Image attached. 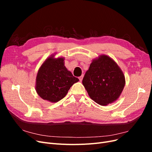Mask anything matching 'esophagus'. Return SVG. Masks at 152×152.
I'll return each instance as SVG.
<instances>
[{
	"label": "esophagus",
	"mask_w": 152,
	"mask_h": 152,
	"mask_svg": "<svg viewBox=\"0 0 152 152\" xmlns=\"http://www.w3.org/2000/svg\"><path fill=\"white\" fill-rule=\"evenodd\" d=\"M83 77H84V75H82L80 77H79V79L80 81H82V79H83Z\"/></svg>",
	"instance_id": "1"
}]
</instances>
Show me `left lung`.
<instances>
[{"label":"left lung","mask_w":152,"mask_h":152,"mask_svg":"<svg viewBox=\"0 0 152 152\" xmlns=\"http://www.w3.org/2000/svg\"><path fill=\"white\" fill-rule=\"evenodd\" d=\"M82 84L94 102L106 106L120 97L126 79L117 63L107 55L102 54L92 61Z\"/></svg>","instance_id":"obj_1"}]
</instances>
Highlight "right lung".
Listing matches in <instances>:
<instances>
[{
    "instance_id": "add662e5",
    "label": "right lung",
    "mask_w": 152,
    "mask_h": 152,
    "mask_svg": "<svg viewBox=\"0 0 152 152\" xmlns=\"http://www.w3.org/2000/svg\"><path fill=\"white\" fill-rule=\"evenodd\" d=\"M49 56L39 68L36 77L35 90L40 97L51 103L63 99L78 78L65 66V58Z\"/></svg>"
}]
</instances>
